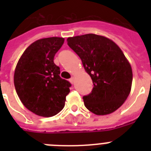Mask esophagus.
Returning <instances> with one entry per match:
<instances>
[{
  "instance_id": "34e87169",
  "label": "esophagus",
  "mask_w": 151,
  "mask_h": 151,
  "mask_svg": "<svg viewBox=\"0 0 151 151\" xmlns=\"http://www.w3.org/2000/svg\"><path fill=\"white\" fill-rule=\"evenodd\" d=\"M74 81H75L74 76H72L71 78H70V79H69V82H71L72 84H73V83H74Z\"/></svg>"
}]
</instances>
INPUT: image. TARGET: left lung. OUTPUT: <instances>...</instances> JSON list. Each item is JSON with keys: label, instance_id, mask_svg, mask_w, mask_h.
<instances>
[{"label": "left lung", "instance_id": "obj_1", "mask_svg": "<svg viewBox=\"0 0 151 151\" xmlns=\"http://www.w3.org/2000/svg\"><path fill=\"white\" fill-rule=\"evenodd\" d=\"M82 60L94 87L83 97L85 107L96 115L110 114L120 107L131 91L132 70L123 52L112 40L95 34L67 38Z\"/></svg>", "mask_w": 151, "mask_h": 151}]
</instances>
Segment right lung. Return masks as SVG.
<instances>
[{
	"mask_svg": "<svg viewBox=\"0 0 151 151\" xmlns=\"http://www.w3.org/2000/svg\"><path fill=\"white\" fill-rule=\"evenodd\" d=\"M64 38L51 37L29 45L19 60L14 85L21 102L31 112L44 117L55 116L65 106L71 84L60 76L54 62Z\"/></svg>",
	"mask_w": 151,
	"mask_h": 151,
	"instance_id": "add662e5",
	"label": "right lung"
}]
</instances>
